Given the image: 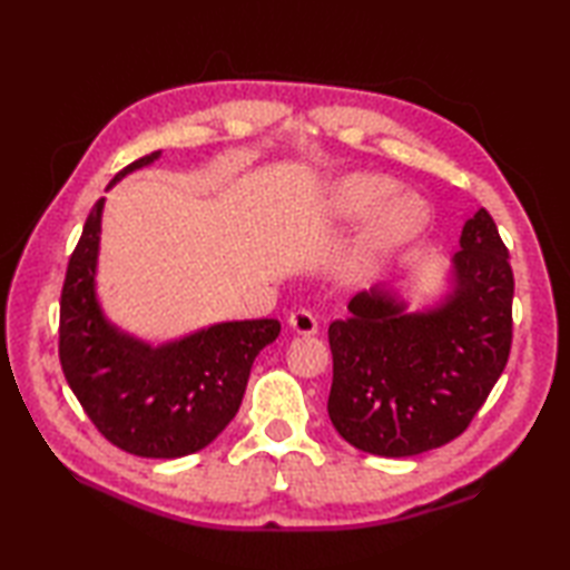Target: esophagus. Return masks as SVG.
<instances>
[{
	"mask_svg": "<svg viewBox=\"0 0 570 570\" xmlns=\"http://www.w3.org/2000/svg\"><path fill=\"white\" fill-rule=\"evenodd\" d=\"M288 328L296 331L298 335H316L318 333V321L313 316L311 311H294L292 316H288Z\"/></svg>",
	"mask_w": 570,
	"mask_h": 570,
	"instance_id": "esophagus-1",
	"label": "esophagus"
}]
</instances>
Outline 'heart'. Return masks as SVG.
Returning <instances> with one entry per match:
<instances>
[{
    "label": "heart",
    "mask_w": 570,
    "mask_h": 570,
    "mask_svg": "<svg viewBox=\"0 0 570 570\" xmlns=\"http://www.w3.org/2000/svg\"><path fill=\"white\" fill-rule=\"evenodd\" d=\"M396 180L380 174H353L333 186L328 208L335 217L353 220L372 213L353 245L343 252L341 272L345 276L374 274L429 225V205L416 193H396Z\"/></svg>",
    "instance_id": "obj_1"
}]
</instances>
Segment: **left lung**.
Listing matches in <instances>:
<instances>
[{
	"instance_id": "left-lung-1",
	"label": "left lung",
	"mask_w": 570,
	"mask_h": 570,
	"mask_svg": "<svg viewBox=\"0 0 570 570\" xmlns=\"http://www.w3.org/2000/svg\"><path fill=\"white\" fill-rule=\"evenodd\" d=\"M514 276L492 215L480 208L453 254L451 292L406 313L384 286L347 304L328 328V416L360 451L406 458L463 433L485 404L512 347Z\"/></svg>"
}]
</instances>
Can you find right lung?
I'll return each instance as SVG.
<instances>
[{"label":"right lung","instance_id":"add662e5","mask_svg":"<svg viewBox=\"0 0 570 570\" xmlns=\"http://www.w3.org/2000/svg\"><path fill=\"white\" fill-rule=\"evenodd\" d=\"M154 151L112 180L149 166ZM105 198L95 203L60 292L58 355L66 382L107 441L141 458L200 451L235 419L254 357L282 331L274 318L229 321L154 347L105 318L95 294Z\"/></svg>","mask_w":570,"mask_h":570}]
</instances>
